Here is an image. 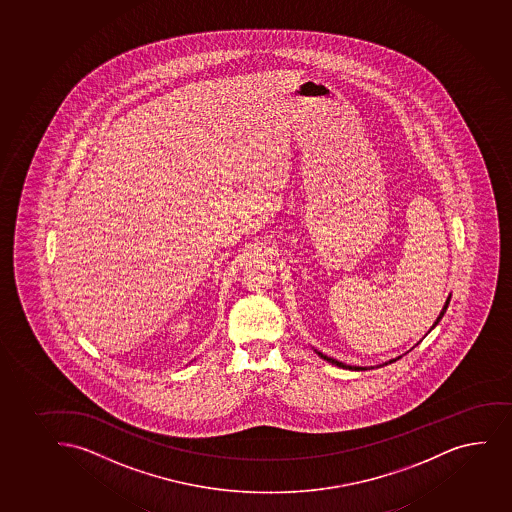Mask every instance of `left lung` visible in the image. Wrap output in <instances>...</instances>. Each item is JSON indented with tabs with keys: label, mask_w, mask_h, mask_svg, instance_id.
Segmentation results:
<instances>
[{
	"label": "left lung",
	"mask_w": 512,
	"mask_h": 512,
	"mask_svg": "<svg viewBox=\"0 0 512 512\" xmlns=\"http://www.w3.org/2000/svg\"><path fill=\"white\" fill-rule=\"evenodd\" d=\"M449 300H451V297H447L446 304H444V307H442L441 314H439V318H437V321H435L434 326H437V323L441 321L442 316H444V312H446L447 306H449ZM432 326V328H434ZM319 357H323L324 360H328V362H331V364L338 365V367H343V369H355V371H365L364 367H352V365H345L341 364V362H338V360L331 359V357H326V355H323V353L318 352ZM391 362H394V360H391Z\"/></svg>",
	"instance_id": "8db88e82"
}]
</instances>
